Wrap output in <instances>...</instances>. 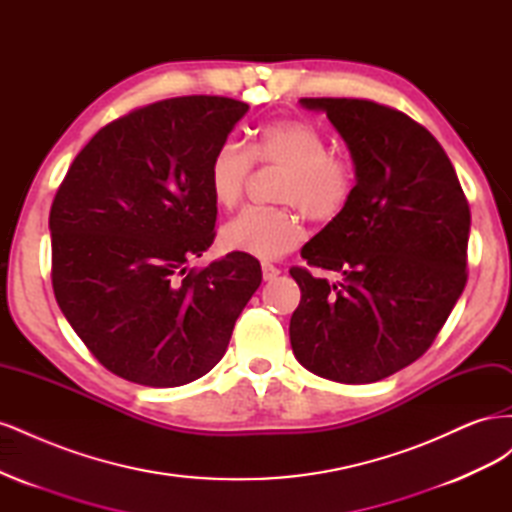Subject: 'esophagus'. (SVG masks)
Listing matches in <instances>:
<instances>
[{"label":"esophagus","instance_id":"34e87169","mask_svg":"<svg viewBox=\"0 0 512 512\" xmlns=\"http://www.w3.org/2000/svg\"><path fill=\"white\" fill-rule=\"evenodd\" d=\"M277 275H280V269L273 267L271 262H262V277H265V282H271V280H275Z\"/></svg>","mask_w":512,"mask_h":512}]
</instances>
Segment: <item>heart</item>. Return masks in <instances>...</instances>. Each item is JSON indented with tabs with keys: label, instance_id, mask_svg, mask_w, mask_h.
I'll return each instance as SVG.
<instances>
[{
	"label": "heart",
	"instance_id": "heart-1",
	"mask_svg": "<svg viewBox=\"0 0 512 512\" xmlns=\"http://www.w3.org/2000/svg\"><path fill=\"white\" fill-rule=\"evenodd\" d=\"M258 164L280 166L275 198L282 207H247L222 228L226 250L256 258H280L303 239L297 207L309 220L331 222L344 213L354 192V166L348 158L329 153V141L303 119H277L256 130L250 149L224 141L213 151L207 185L215 205L235 207Z\"/></svg>",
	"mask_w": 512,
	"mask_h": 512
}]
</instances>
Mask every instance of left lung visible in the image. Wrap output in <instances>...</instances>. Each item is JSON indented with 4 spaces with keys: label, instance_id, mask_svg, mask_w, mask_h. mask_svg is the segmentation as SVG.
Returning a JSON list of instances; mask_svg holds the SVG:
<instances>
[{
    "label": "left lung",
    "instance_id": "1",
    "mask_svg": "<svg viewBox=\"0 0 512 512\" xmlns=\"http://www.w3.org/2000/svg\"><path fill=\"white\" fill-rule=\"evenodd\" d=\"M299 104L327 113L356 183L344 213L301 250L342 280L290 269L301 288L292 352L320 378L378 382L427 352L461 297L470 207L440 143L408 115L354 98Z\"/></svg>",
    "mask_w": 512,
    "mask_h": 512
}]
</instances>
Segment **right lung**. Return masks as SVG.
<instances>
[{
  "label": "right lung",
  "instance_id": "obj_1",
  "mask_svg": "<svg viewBox=\"0 0 512 512\" xmlns=\"http://www.w3.org/2000/svg\"><path fill=\"white\" fill-rule=\"evenodd\" d=\"M247 108L218 96L136 108L91 138L59 185L55 299L119 378L168 389L205 376L262 282L243 252L188 267L215 239L209 160Z\"/></svg>",
  "mask_w": 512,
  "mask_h": 512
}]
</instances>
